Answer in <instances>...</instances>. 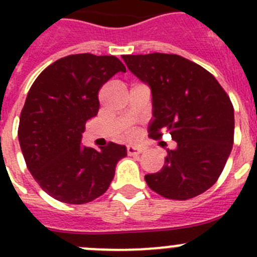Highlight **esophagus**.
<instances>
[{
  "label": "esophagus",
  "instance_id": "34e87169",
  "mask_svg": "<svg viewBox=\"0 0 257 257\" xmlns=\"http://www.w3.org/2000/svg\"><path fill=\"white\" fill-rule=\"evenodd\" d=\"M140 153H143V148L134 147V145H128V147H127V154H128V156H136V154Z\"/></svg>",
  "mask_w": 257,
  "mask_h": 257
}]
</instances>
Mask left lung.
<instances>
[{"label":"left lung","instance_id":"8db88e82","mask_svg":"<svg viewBox=\"0 0 257 257\" xmlns=\"http://www.w3.org/2000/svg\"><path fill=\"white\" fill-rule=\"evenodd\" d=\"M131 73L152 91L153 139L169 131L176 148L161 171L145 175L148 187L169 199L197 197L216 183L230 156L234 109L216 78L175 54L123 55Z\"/></svg>","mask_w":257,"mask_h":257}]
</instances>
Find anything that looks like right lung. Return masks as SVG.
I'll return each instance as SVG.
<instances>
[{
  "instance_id": "obj_1",
  "label": "right lung",
  "mask_w": 257,
  "mask_h": 257,
  "mask_svg": "<svg viewBox=\"0 0 257 257\" xmlns=\"http://www.w3.org/2000/svg\"><path fill=\"white\" fill-rule=\"evenodd\" d=\"M118 72L126 68L115 56L76 54L52 63L32 85L18 138L32 176L52 198L69 205L94 201L127 156L115 143L100 151L81 144L86 122L99 110V90Z\"/></svg>"
}]
</instances>
